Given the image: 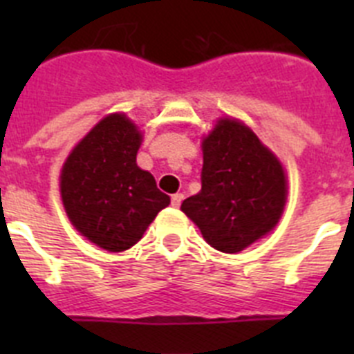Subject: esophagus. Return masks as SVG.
I'll return each mask as SVG.
<instances>
[{
  "instance_id": "esophagus-1",
  "label": "esophagus",
  "mask_w": 354,
  "mask_h": 354,
  "mask_svg": "<svg viewBox=\"0 0 354 354\" xmlns=\"http://www.w3.org/2000/svg\"><path fill=\"white\" fill-rule=\"evenodd\" d=\"M183 193H175V195H171V205H174V207H179V205L183 204Z\"/></svg>"
}]
</instances>
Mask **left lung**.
Masks as SVG:
<instances>
[{
    "label": "left lung",
    "instance_id": "8db88e82",
    "mask_svg": "<svg viewBox=\"0 0 354 354\" xmlns=\"http://www.w3.org/2000/svg\"><path fill=\"white\" fill-rule=\"evenodd\" d=\"M204 147L202 192L186 198L183 212L212 248L237 253L273 230L287 196L282 165L252 129L223 118Z\"/></svg>",
    "mask_w": 354,
    "mask_h": 354
}]
</instances>
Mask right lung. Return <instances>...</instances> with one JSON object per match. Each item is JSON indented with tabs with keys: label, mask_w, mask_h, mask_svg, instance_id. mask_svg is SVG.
Instances as JSON below:
<instances>
[{
	"label": "right lung",
	"mask_w": 354,
	"mask_h": 354,
	"mask_svg": "<svg viewBox=\"0 0 354 354\" xmlns=\"http://www.w3.org/2000/svg\"><path fill=\"white\" fill-rule=\"evenodd\" d=\"M142 143L126 115L102 118L65 161L62 200L72 225L108 252H124L142 239L170 204L156 179L136 165Z\"/></svg>",
	"instance_id": "1"
}]
</instances>
